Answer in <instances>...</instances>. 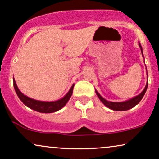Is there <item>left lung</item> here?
I'll list each match as a JSON object with an SVG mask.
<instances>
[{
  "label": "left lung",
  "mask_w": 159,
  "mask_h": 159,
  "mask_svg": "<svg viewBox=\"0 0 159 159\" xmlns=\"http://www.w3.org/2000/svg\"><path fill=\"white\" fill-rule=\"evenodd\" d=\"M139 46L140 48V51H141L142 56L143 57V49H142L141 45L140 44V43H139ZM147 87H148V75H147V84H146V86H145V88L143 89V90L142 91V92L140 93L139 95H138V96H134V97L130 98V99L127 100V101L120 102H114L107 101V100L105 99V98H104L102 96H101V95L98 93L97 92V90H95V91H96V95H97L98 98L100 99V101H101L107 107H108V108H110V109H111V110H114V111H127V110H129V109L132 108V107L136 106V105L140 102V100H141L142 98L143 97L146 91H147Z\"/></svg>",
  "instance_id": "1"
}]
</instances>
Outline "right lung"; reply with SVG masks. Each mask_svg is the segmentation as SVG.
<instances>
[{
    "label": "right lung",
    "mask_w": 159,
    "mask_h": 159,
    "mask_svg": "<svg viewBox=\"0 0 159 159\" xmlns=\"http://www.w3.org/2000/svg\"><path fill=\"white\" fill-rule=\"evenodd\" d=\"M75 84H72L70 90L69 92L63 96V98L59 100L54 102H44V101H39V100L34 99L28 96L24 95L19 89L18 88L17 84H16L15 78L13 77V86L15 88L16 93L17 94L18 97L20 98L22 102L28 107L29 108L33 109V110L37 111L40 113H45V114H49V113L56 112V111H59L62 107H63L66 105V104L68 102V101L72 96V93H73V87Z\"/></svg>",
    "instance_id": "obj_1"
}]
</instances>
